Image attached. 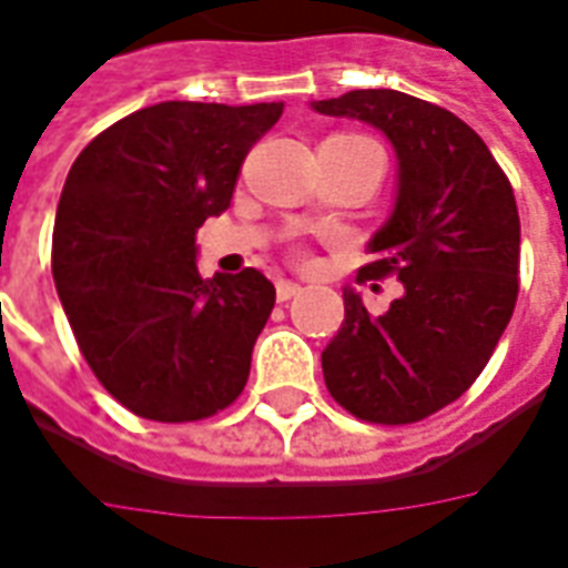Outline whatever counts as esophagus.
Wrapping results in <instances>:
<instances>
[{"label": "esophagus", "mask_w": 568, "mask_h": 568, "mask_svg": "<svg viewBox=\"0 0 568 568\" xmlns=\"http://www.w3.org/2000/svg\"><path fill=\"white\" fill-rule=\"evenodd\" d=\"M301 292H304V288H301V285L297 283H288V280H283V283H276V301H292V297H297L301 295Z\"/></svg>", "instance_id": "34e87169"}]
</instances>
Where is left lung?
Returning a JSON list of instances; mask_svg holds the SVG:
<instances>
[{"label": "left lung", "instance_id": "obj_1", "mask_svg": "<svg viewBox=\"0 0 568 568\" xmlns=\"http://www.w3.org/2000/svg\"><path fill=\"white\" fill-rule=\"evenodd\" d=\"M313 108L376 125L397 153V201L367 243L373 262L358 283L397 276L403 295L369 316L343 288L346 318L322 352L325 385L361 422H422L478 379L515 313V192L485 141L439 104L352 90Z\"/></svg>", "mask_w": 568, "mask_h": 568}]
</instances>
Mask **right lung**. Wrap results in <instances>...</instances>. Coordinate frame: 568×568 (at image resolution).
<instances>
[{"label": "right lung", "mask_w": 568, "mask_h": 568, "mask_svg": "<svg viewBox=\"0 0 568 568\" xmlns=\"http://www.w3.org/2000/svg\"><path fill=\"white\" fill-rule=\"evenodd\" d=\"M283 102H162L74 159L53 229V283L95 379L150 422L210 418L241 397L276 288L255 267L201 280L195 231L229 210Z\"/></svg>", "instance_id": "add662e5"}]
</instances>
